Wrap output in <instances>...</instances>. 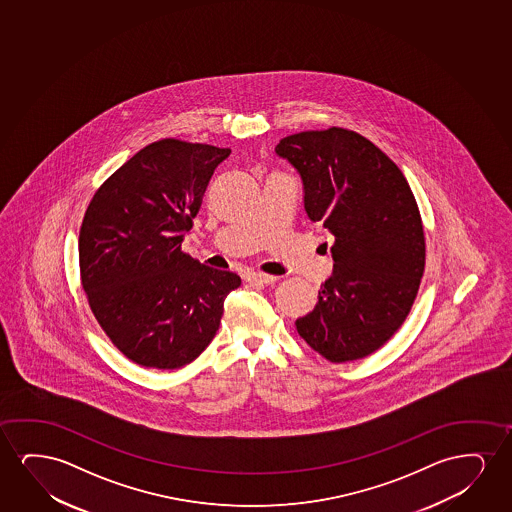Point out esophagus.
<instances>
[{"instance_id":"esophagus-1","label":"esophagus","mask_w":512,"mask_h":512,"mask_svg":"<svg viewBox=\"0 0 512 512\" xmlns=\"http://www.w3.org/2000/svg\"><path fill=\"white\" fill-rule=\"evenodd\" d=\"M278 278L271 276V274L253 273L248 276V283H255V285H273Z\"/></svg>"}]
</instances>
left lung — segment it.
<instances>
[{"instance_id": "left-lung-1", "label": "left lung", "mask_w": 512, "mask_h": 512, "mask_svg": "<svg viewBox=\"0 0 512 512\" xmlns=\"http://www.w3.org/2000/svg\"><path fill=\"white\" fill-rule=\"evenodd\" d=\"M302 178L304 208L334 236V269L299 336L334 364L379 350L413 308L425 271L420 210L397 164L343 127L276 145Z\"/></svg>"}]
</instances>
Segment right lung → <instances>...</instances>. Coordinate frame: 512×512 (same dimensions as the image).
Listing matches in <instances>:
<instances>
[{
  "label": "right lung",
  "mask_w": 512,
  "mask_h": 512,
  "mask_svg": "<svg viewBox=\"0 0 512 512\" xmlns=\"http://www.w3.org/2000/svg\"><path fill=\"white\" fill-rule=\"evenodd\" d=\"M231 148L154 141L91 199L78 236L80 278L101 329L134 364L180 369L220 327L231 271L182 252L213 171Z\"/></svg>",
  "instance_id": "1"
}]
</instances>
